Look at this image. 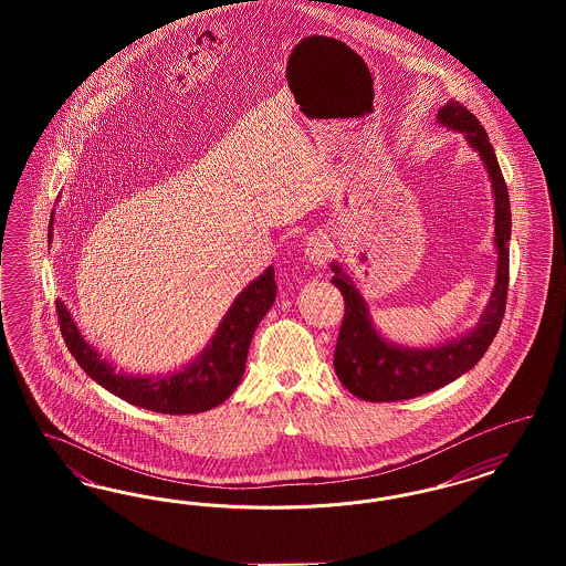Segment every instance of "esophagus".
<instances>
[{"instance_id": "esophagus-1", "label": "esophagus", "mask_w": 566, "mask_h": 566, "mask_svg": "<svg viewBox=\"0 0 566 566\" xmlns=\"http://www.w3.org/2000/svg\"><path fill=\"white\" fill-rule=\"evenodd\" d=\"M305 252H307L310 263H314L316 268H326V265H328V261L333 259V245H331L328 238H326L324 233H316V235H312V238H310V242H307Z\"/></svg>"}]
</instances>
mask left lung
I'll return each instance as SVG.
<instances>
[{
    "mask_svg": "<svg viewBox=\"0 0 566 566\" xmlns=\"http://www.w3.org/2000/svg\"><path fill=\"white\" fill-rule=\"evenodd\" d=\"M437 120L450 129L464 132L467 142L484 159L494 190V243L499 250L496 284L475 331L431 350H409L384 342L374 328L365 298L354 289L350 277L333 263V284L344 295V321L335 346V374L339 381L363 401L388 403L432 392L467 374L490 348L505 316L510 289V238L512 210L510 192L494 148L482 123L471 109L458 102H448L439 109Z\"/></svg>",
    "mask_w": 566,
    "mask_h": 566,
    "instance_id": "obj_1",
    "label": "left lung"
}]
</instances>
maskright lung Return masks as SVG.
<instances>
[{"label": "right lung", "instance_id": "right-lung-1", "mask_svg": "<svg viewBox=\"0 0 566 566\" xmlns=\"http://www.w3.org/2000/svg\"><path fill=\"white\" fill-rule=\"evenodd\" d=\"M275 293V273L273 268H268L263 275H259L242 295L235 298L224 321L218 326L214 339L208 344L203 354L182 371L159 377L116 374L108 363L102 360L99 354L82 339L78 326L72 321L61 298H56V318L65 346L78 360L86 376L93 377L99 386H104L112 395L125 399L127 403L169 416H185L208 411L233 395V390L242 381L250 339L263 316L270 312Z\"/></svg>", "mask_w": 566, "mask_h": 566}]
</instances>
